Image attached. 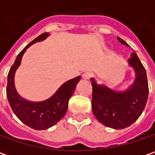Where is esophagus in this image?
<instances>
[{
    "instance_id": "obj_1",
    "label": "esophagus",
    "mask_w": 155,
    "mask_h": 155,
    "mask_svg": "<svg viewBox=\"0 0 155 155\" xmlns=\"http://www.w3.org/2000/svg\"><path fill=\"white\" fill-rule=\"evenodd\" d=\"M91 76H92V74L90 71H86V72H84V74L82 75V77H83L84 79H90L91 78Z\"/></svg>"
}]
</instances>
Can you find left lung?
Here are the masks:
<instances>
[{"instance_id":"8db88e82","label":"left lung","mask_w":155,"mask_h":155,"mask_svg":"<svg viewBox=\"0 0 155 155\" xmlns=\"http://www.w3.org/2000/svg\"><path fill=\"white\" fill-rule=\"evenodd\" d=\"M122 45H128L117 37ZM135 71L134 84L128 90L117 92L105 85L92 82V111L94 116L106 127L115 129L125 128L133 124L141 115L148 97V84L146 70L135 52L128 59Z\"/></svg>"}]
</instances>
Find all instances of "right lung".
<instances>
[{"label":"right lung","instance_id":"1","mask_svg":"<svg viewBox=\"0 0 155 155\" xmlns=\"http://www.w3.org/2000/svg\"><path fill=\"white\" fill-rule=\"evenodd\" d=\"M48 35L49 33H42L28 44L18 54L8 75L7 97L12 110L21 122L36 130L51 128L64 116L68 109L69 99L72 96L77 84L81 78L78 76L67 81L61 85L52 97L43 102L27 101L17 93L15 86V73L21 64L24 52L30 45L38 41L44 40Z\"/></svg>","mask_w":155,"mask_h":155}]
</instances>
